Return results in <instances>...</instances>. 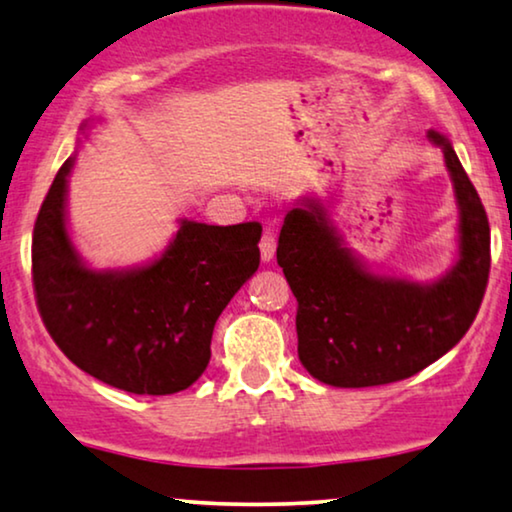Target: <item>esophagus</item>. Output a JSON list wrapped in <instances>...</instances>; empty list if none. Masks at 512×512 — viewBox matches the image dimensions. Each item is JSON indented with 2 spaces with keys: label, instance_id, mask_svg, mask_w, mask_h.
<instances>
[{
  "label": "esophagus",
  "instance_id": "34e87169",
  "mask_svg": "<svg viewBox=\"0 0 512 512\" xmlns=\"http://www.w3.org/2000/svg\"><path fill=\"white\" fill-rule=\"evenodd\" d=\"M275 249H277L275 235H272L270 230H265L263 237H261V258H263V263H270L272 261V256H275Z\"/></svg>",
  "mask_w": 512,
  "mask_h": 512
}]
</instances>
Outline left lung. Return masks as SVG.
<instances>
[{"label": "left lung", "mask_w": 512, "mask_h": 512, "mask_svg": "<svg viewBox=\"0 0 512 512\" xmlns=\"http://www.w3.org/2000/svg\"><path fill=\"white\" fill-rule=\"evenodd\" d=\"M443 146L461 209L459 263L436 284L377 277L340 244L314 202L286 214L277 263L298 300V359L331 387H377L412 377L450 352L485 298L489 221L450 142Z\"/></svg>", "instance_id": "8db88e82"}]
</instances>
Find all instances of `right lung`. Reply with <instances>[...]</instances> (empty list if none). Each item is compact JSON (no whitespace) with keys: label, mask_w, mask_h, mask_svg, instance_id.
<instances>
[{"label":"right lung","mask_w":512,"mask_h":512,"mask_svg":"<svg viewBox=\"0 0 512 512\" xmlns=\"http://www.w3.org/2000/svg\"><path fill=\"white\" fill-rule=\"evenodd\" d=\"M72 158L48 188L32 233L34 298L60 352L83 373L139 396L191 387L212 356L230 298L261 263V223L181 221L158 261L128 272L88 270L65 226Z\"/></svg>","instance_id":"add662e5"}]
</instances>
